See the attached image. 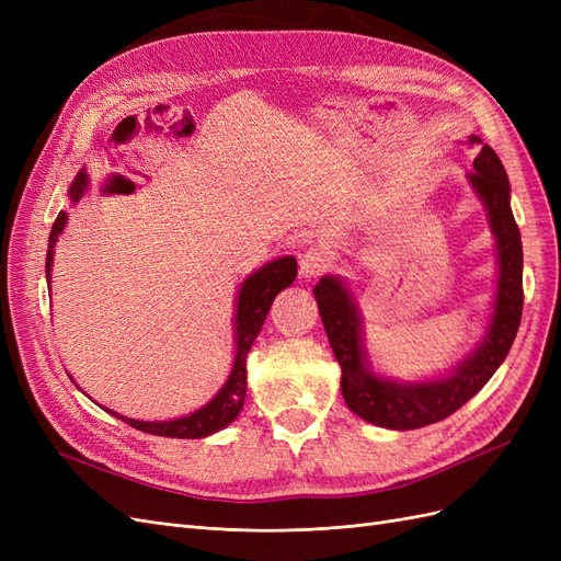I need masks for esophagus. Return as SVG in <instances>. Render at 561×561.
I'll return each instance as SVG.
<instances>
[{"label":"esophagus","mask_w":561,"mask_h":561,"mask_svg":"<svg viewBox=\"0 0 561 561\" xmlns=\"http://www.w3.org/2000/svg\"><path fill=\"white\" fill-rule=\"evenodd\" d=\"M332 266H334L332 254L325 248L313 245L299 257V276L313 280V278H320L322 274H328Z\"/></svg>","instance_id":"esophagus-1"}]
</instances>
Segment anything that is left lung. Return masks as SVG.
I'll return each instance as SVG.
<instances>
[{"mask_svg": "<svg viewBox=\"0 0 561 561\" xmlns=\"http://www.w3.org/2000/svg\"><path fill=\"white\" fill-rule=\"evenodd\" d=\"M480 142V138H470ZM468 175L484 201L499 243V295L484 344L458 365L451 377L428 383H393L371 375L360 348V316L342 280L325 276L316 285L322 325L342 367V393L348 410L383 428L412 431L431 426L463 407L505 360L522 320V241L511 210V182L496 151L482 145Z\"/></svg>", "mask_w": 561, "mask_h": 561, "instance_id": "8db88e82", "label": "left lung"}]
</instances>
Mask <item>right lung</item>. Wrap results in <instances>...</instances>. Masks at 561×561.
I'll return each mask as SVG.
<instances>
[{
	"label": "right lung",
	"instance_id": "obj_1",
	"mask_svg": "<svg viewBox=\"0 0 561 561\" xmlns=\"http://www.w3.org/2000/svg\"><path fill=\"white\" fill-rule=\"evenodd\" d=\"M182 133H186V128H182ZM180 133V135H182ZM87 175L79 173V178L72 182L70 186V196L72 201H79L83 190H87ZM67 215L60 210L54 227H50L48 233V252H46V280H50V264H54V248L58 236L65 227ZM297 278V260L295 257H280L276 262H268L266 266H262L257 274H252L239 295V311H236V360H233V369L225 383V388L219 390L215 396V400H210L206 407H201L198 412L182 416L175 421H135L128 416H118L114 412V416H118L122 421H126L128 426L138 428L142 433L149 435H163V437H206L219 428L229 426V423L239 416V412L243 410V400H245V358L248 351L254 342V336L260 334L266 313L271 309V301L283 290V287L293 285V280Z\"/></svg>",
	"mask_w": 561,
	"mask_h": 561
}]
</instances>
